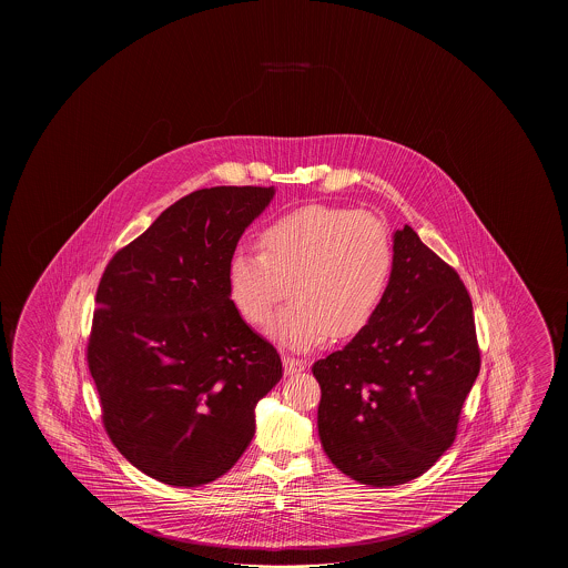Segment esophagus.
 I'll use <instances>...</instances> for the list:
<instances>
[{
    "label": "esophagus",
    "instance_id": "obj_1",
    "mask_svg": "<svg viewBox=\"0 0 568 568\" xmlns=\"http://www.w3.org/2000/svg\"><path fill=\"white\" fill-rule=\"evenodd\" d=\"M283 368H285V374H288V376L303 373L307 368V361H298V358H293V356H283Z\"/></svg>",
    "mask_w": 568,
    "mask_h": 568
}]
</instances>
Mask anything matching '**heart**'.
I'll return each instance as SVG.
<instances>
[{
    "mask_svg": "<svg viewBox=\"0 0 568 568\" xmlns=\"http://www.w3.org/2000/svg\"><path fill=\"white\" fill-rule=\"evenodd\" d=\"M260 255L235 252L225 283L245 323L265 325L281 298H293L273 318V341L303 351L358 335L390 287L396 252L388 224L371 212L308 204L257 233Z\"/></svg>",
    "mask_w": 568,
    "mask_h": 568,
    "instance_id": "heart-1",
    "label": "heart"
}]
</instances>
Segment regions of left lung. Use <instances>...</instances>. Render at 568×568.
I'll use <instances>...</instances> for the list:
<instances>
[{
    "label": "left lung",
    "instance_id": "8db88e82",
    "mask_svg": "<svg viewBox=\"0 0 568 568\" xmlns=\"http://www.w3.org/2000/svg\"><path fill=\"white\" fill-rule=\"evenodd\" d=\"M394 252L373 321L313 364L326 456L373 487L406 484L444 456L481 366L474 305L457 271L409 225L394 233Z\"/></svg>",
    "mask_w": 568,
    "mask_h": 568
}]
</instances>
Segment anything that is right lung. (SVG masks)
Instances as JSON below:
<instances>
[{"mask_svg": "<svg viewBox=\"0 0 568 568\" xmlns=\"http://www.w3.org/2000/svg\"><path fill=\"white\" fill-rule=\"evenodd\" d=\"M273 187L195 190L112 255L87 363L114 447L142 474L197 487L227 474L281 381L273 344L227 295L225 271Z\"/></svg>", "mask_w": 568, "mask_h": 568, "instance_id": "right-lung-1", "label": "right lung"}]
</instances>
